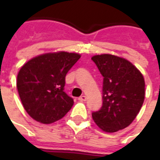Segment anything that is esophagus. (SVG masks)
Returning a JSON list of instances; mask_svg holds the SVG:
<instances>
[{"instance_id":"esophagus-1","label":"esophagus","mask_w":160,"mask_h":160,"mask_svg":"<svg viewBox=\"0 0 160 160\" xmlns=\"http://www.w3.org/2000/svg\"><path fill=\"white\" fill-rule=\"evenodd\" d=\"M86 99H87V98H86V96H84V95L80 96V97L78 98V100H79V101H81V102H85V101H86Z\"/></svg>"}]
</instances>
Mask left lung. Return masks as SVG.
<instances>
[{
    "label": "left lung",
    "instance_id": "obj_1",
    "mask_svg": "<svg viewBox=\"0 0 160 160\" xmlns=\"http://www.w3.org/2000/svg\"><path fill=\"white\" fill-rule=\"evenodd\" d=\"M92 59L103 77L102 106L92 113V118L102 131L118 132L138 115L144 102V78L126 58L102 54Z\"/></svg>",
    "mask_w": 160,
    "mask_h": 160
}]
</instances>
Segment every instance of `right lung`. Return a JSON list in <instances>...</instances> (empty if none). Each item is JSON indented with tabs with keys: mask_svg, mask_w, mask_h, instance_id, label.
Masks as SVG:
<instances>
[{
	"mask_svg": "<svg viewBox=\"0 0 160 160\" xmlns=\"http://www.w3.org/2000/svg\"><path fill=\"white\" fill-rule=\"evenodd\" d=\"M78 53H46L30 59L20 68L17 88L28 115L42 124L62 118L74 104L64 92L65 77L80 58Z\"/></svg>",
	"mask_w": 160,
	"mask_h": 160,
	"instance_id": "obj_1",
	"label": "right lung"
}]
</instances>
